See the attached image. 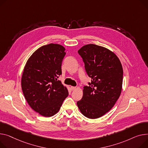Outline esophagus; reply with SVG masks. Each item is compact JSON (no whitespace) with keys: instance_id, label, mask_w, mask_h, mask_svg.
Masks as SVG:
<instances>
[{"instance_id":"1","label":"esophagus","mask_w":148,"mask_h":148,"mask_svg":"<svg viewBox=\"0 0 148 148\" xmlns=\"http://www.w3.org/2000/svg\"><path fill=\"white\" fill-rule=\"evenodd\" d=\"M71 90H75V88H76V87H74V86H71Z\"/></svg>"}]
</instances>
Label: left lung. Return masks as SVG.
<instances>
[{"mask_svg": "<svg viewBox=\"0 0 148 148\" xmlns=\"http://www.w3.org/2000/svg\"><path fill=\"white\" fill-rule=\"evenodd\" d=\"M78 52L92 82L83 87V97L77 104L83 115L98 119L111 110L121 95L123 66L113 52L101 46L86 45Z\"/></svg>", "mask_w": 148, "mask_h": 148, "instance_id": "1", "label": "left lung"}]
</instances>
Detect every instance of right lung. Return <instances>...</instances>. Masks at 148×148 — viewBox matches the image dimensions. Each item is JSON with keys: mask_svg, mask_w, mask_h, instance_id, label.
Wrapping results in <instances>:
<instances>
[{"mask_svg": "<svg viewBox=\"0 0 148 148\" xmlns=\"http://www.w3.org/2000/svg\"><path fill=\"white\" fill-rule=\"evenodd\" d=\"M65 51L61 45H44L28 58L24 68L21 78L24 96L32 109L43 116L56 114L68 95L67 88L58 80L62 74Z\"/></svg>", "mask_w": 148, "mask_h": 148, "instance_id": "obj_1", "label": "right lung"}]
</instances>
